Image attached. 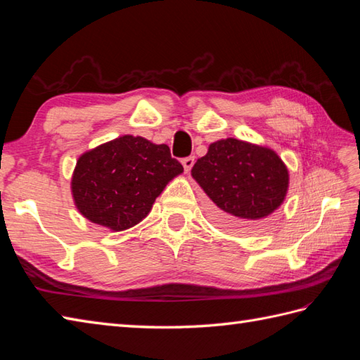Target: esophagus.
Returning a JSON list of instances; mask_svg holds the SVG:
<instances>
[{"mask_svg":"<svg viewBox=\"0 0 360 360\" xmlns=\"http://www.w3.org/2000/svg\"><path fill=\"white\" fill-rule=\"evenodd\" d=\"M195 164V156H188V158H184L182 159V165H184V170L188 173L190 170H192V167Z\"/></svg>","mask_w":360,"mask_h":360,"instance_id":"1","label":"esophagus"}]
</instances>
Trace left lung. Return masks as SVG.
Returning a JSON list of instances; mask_svg holds the SVG:
<instances>
[{"instance_id": "8db88e82", "label": "left lung", "mask_w": 360, "mask_h": 360, "mask_svg": "<svg viewBox=\"0 0 360 360\" xmlns=\"http://www.w3.org/2000/svg\"><path fill=\"white\" fill-rule=\"evenodd\" d=\"M192 176L215 204L219 223L241 232L258 231L285 201L289 186L288 168L277 153L233 137L210 143Z\"/></svg>"}]
</instances>
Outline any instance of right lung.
Returning <instances> with one entry per match:
<instances>
[{
    "label": "right lung",
    "mask_w": 360,
    "mask_h": 360,
    "mask_svg": "<svg viewBox=\"0 0 360 360\" xmlns=\"http://www.w3.org/2000/svg\"><path fill=\"white\" fill-rule=\"evenodd\" d=\"M184 168L165 143L120 136L79 158L71 190L75 207L91 223L114 232L136 226Z\"/></svg>",
    "instance_id": "1"
}]
</instances>
